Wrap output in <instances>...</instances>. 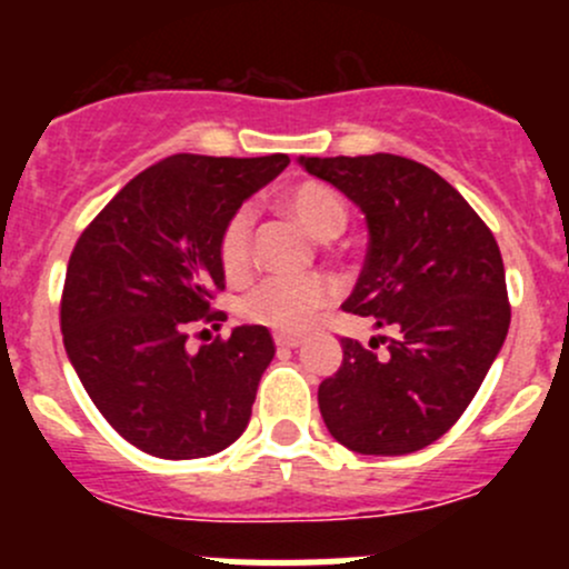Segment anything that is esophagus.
Listing matches in <instances>:
<instances>
[{
  "label": "esophagus",
  "mask_w": 569,
  "mask_h": 569,
  "mask_svg": "<svg viewBox=\"0 0 569 569\" xmlns=\"http://www.w3.org/2000/svg\"><path fill=\"white\" fill-rule=\"evenodd\" d=\"M302 338L300 336H289V332H274V347L278 349H295L300 347Z\"/></svg>",
  "instance_id": "34e87169"
}]
</instances>
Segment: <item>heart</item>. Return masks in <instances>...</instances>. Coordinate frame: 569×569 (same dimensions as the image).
Segmentation results:
<instances>
[{
    "mask_svg": "<svg viewBox=\"0 0 569 569\" xmlns=\"http://www.w3.org/2000/svg\"><path fill=\"white\" fill-rule=\"evenodd\" d=\"M283 209L300 220L313 237L332 239L347 226V203L332 187L321 181H302L283 194ZM252 211L237 209L226 222L217 244L222 272L231 280L242 278L250 267ZM332 300V286L321 274L306 278H267L248 291L239 306L244 319L280 332H300L325 311Z\"/></svg>",
    "mask_w": 569,
    "mask_h": 569,
    "instance_id": "1",
    "label": "heart"
}]
</instances>
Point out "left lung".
<instances>
[{"label": "left lung", "mask_w": 569, "mask_h": 569, "mask_svg": "<svg viewBox=\"0 0 569 569\" xmlns=\"http://www.w3.org/2000/svg\"><path fill=\"white\" fill-rule=\"evenodd\" d=\"M300 164L341 189L369 226L363 269L341 308L393 330L369 347L341 338V366L319 386L321 418L358 455H412L455 427L501 352L512 317L501 250L427 164L393 153Z\"/></svg>", "instance_id": "obj_1"}]
</instances>
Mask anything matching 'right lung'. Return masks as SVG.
I'll return each mask as SVG.
<instances>
[{"label": "right lung", "instance_id": "right-lung-1", "mask_svg": "<svg viewBox=\"0 0 569 569\" xmlns=\"http://www.w3.org/2000/svg\"><path fill=\"white\" fill-rule=\"evenodd\" d=\"M289 164L176 153L131 178L82 231L60 302L68 360L109 427L162 460L228 449L248 429L274 343L242 325L189 352L194 321L220 325L217 244L252 192Z\"/></svg>", "mask_w": 569, "mask_h": 569}]
</instances>
